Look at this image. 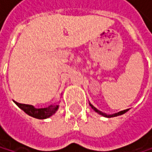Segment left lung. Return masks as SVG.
Instances as JSON below:
<instances>
[{
    "label": "left lung",
    "mask_w": 152,
    "mask_h": 152,
    "mask_svg": "<svg viewBox=\"0 0 152 152\" xmlns=\"http://www.w3.org/2000/svg\"><path fill=\"white\" fill-rule=\"evenodd\" d=\"M89 105H90V107L95 110L96 112H97L98 114H100V115H102V116H104V117H107V118H112V117H117V116H119V115H122V114H124V113H126L129 109H125V110H122V111H120V112H118V113H116V114H112V115H107V114H105V113H103V112H101V111H99V110L97 109V108H96L93 105H91L90 103H89Z\"/></svg>",
    "instance_id": "left-lung-1"
}]
</instances>
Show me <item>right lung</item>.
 <instances>
[{
    "label": "right lung",
    "mask_w": 152,
    "mask_h": 152,
    "mask_svg": "<svg viewBox=\"0 0 152 152\" xmlns=\"http://www.w3.org/2000/svg\"><path fill=\"white\" fill-rule=\"evenodd\" d=\"M14 103L18 106L22 110L33 118H38V119H45L52 115H54L58 109V105H51L48 107H44V108H36L32 105H26V104H21L14 101Z\"/></svg>",
    "instance_id": "1"
}]
</instances>
